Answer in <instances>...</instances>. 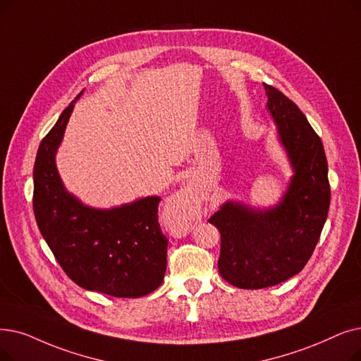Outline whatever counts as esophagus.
Masks as SVG:
<instances>
[{"mask_svg": "<svg viewBox=\"0 0 361 361\" xmlns=\"http://www.w3.org/2000/svg\"><path fill=\"white\" fill-rule=\"evenodd\" d=\"M176 205H177V223H189L192 215V205H190V193L187 189H181L176 196Z\"/></svg>", "mask_w": 361, "mask_h": 361, "instance_id": "obj_1", "label": "esophagus"}]
</instances>
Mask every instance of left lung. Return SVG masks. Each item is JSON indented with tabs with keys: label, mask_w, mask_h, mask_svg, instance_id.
I'll return each mask as SVG.
<instances>
[{
	"label": "left lung",
	"mask_w": 361,
	"mask_h": 361,
	"mask_svg": "<svg viewBox=\"0 0 361 361\" xmlns=\"http://www.w3.org/2000/svg\"><path fill=\"white\" fill-rule=\"evenodd\" d=\"M293 176L274 207L226 202L208 221L221 234L218 271L240 289H262L300 273L312 255L331 205L327 161L305 115L277 88L264 84Z\"/></svg>",
	"instance_id": "left-lung-1"
}]
</instances>
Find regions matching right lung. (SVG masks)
Masks as SVG:
<instances>
[{"label": "right lung", "mask_w": 361, "mask_h": 361, "mask_svg": "<svg viewBox=\"0 0 361 361\" xmlns=\"http://www.w3.org/2000/svg\"><path fill=\"white\" fill-rule=\"evenodd\" d=\"M80 96L39 145L34 166L37 224L60 267L78 286L116 298L145 296L162 285L166 270L168 239L158 223L161 197L97 209L65 189L56 152Z\"/></svg>", "instance_id": "obj_1"}]
</instances>
